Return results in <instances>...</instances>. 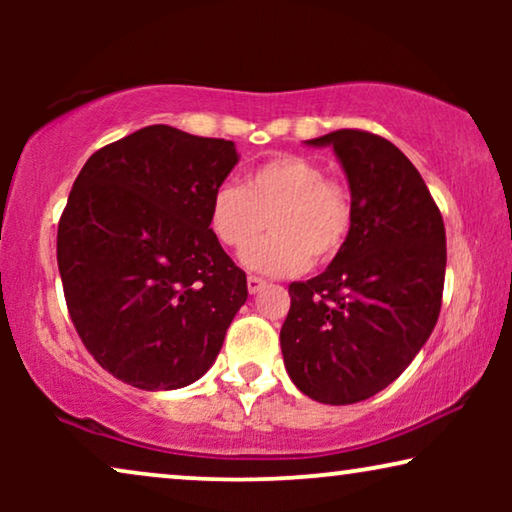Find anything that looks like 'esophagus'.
<instances>
[{
  "label": "esophagus",
  "mask_w": 512,
  "mask_h": 512,
  "mask_svg": "<svg viewBox=\"0 0 512 512\" xmlns=\"http://www.w3.org/2000/svg\"><path fill=\"white\" fill-rule=\"evenodd\" d=\"M268 284L265 282V279H261V277H256V275H249L247 277V289H249V293H258L263 289V286Z\"/></svg>",
  "instance_id": "34e87169"
}]
</instances>
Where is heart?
Masks as SVG:
<instances>
[{"instance_id":"b5f03b06","label":"heart","mask_w":512,"mask_h":512,"mask_svg":"<svg viewBox=\"0 0 512 512\" xmlns=\"http://www.w3.org/2000/svg\"><path fill=\"white\" fill-rule=\"evenodd\" d=\"M249 270L298 275L310 263H331L352 233V198L317 160L296 153L268 158L244 174L242 186L223 184L209 202V230L221 247L244 251Z\"/></svg>"}]
</instances>
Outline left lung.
Segmentation results:
<instances>
[{
    "instance_id": "obj_1",
    "label": "left lung",
    "mask_w": 512,
    "mask_h": 512,
    "mask_svg": "<svg viewBox=\"0 0 512 512\" xmlns=\"http://www.w3.org/2000/svg\"><path fill=\"white\" fill-rule=\"evenodd\" d=\"M352 191V233L321 275L289 286L279 331L284 366L326 405L366 401L389 387L436 326L445 284V226L417 167L389 139L335 130Z\"/></svg>"
}]
</instances>
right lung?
Instances as JSON below:
<instances>
[{
    "instance_id": "obj_1",
    "label": "right lung",
    "mask_w": 512,
    "mask_h": 512,
    "mask_svg": "<svg viewBox=\"0 0 512 512\" xmlns=\"http://www.w3.org/2000/svg\"><path fill=\"white\" fill-rule=\"evenodd\" d=\"M237 165L233 142L149 125L102 146L58 223L69 317L104 370L144 391L212 368L247 300V275L209 230V202Z\"/></svg>"
}]
</instances>
